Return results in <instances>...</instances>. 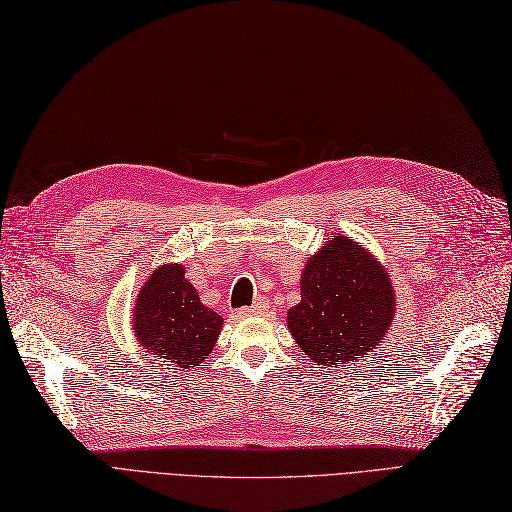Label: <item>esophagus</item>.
<instances>
[{"mask_svg":"<svg viewBox=\"0 0 512 512\" xmlns=\"http://www.w3.org/2000/svg\"><path fill=\"white\" fill-rule=\"evenodd\" d=\"M269 312V303L265 299H258L250 309H243V316H267Z\"/></svg>","mask_w":512,"mask_h":512,"instance_id":"1","label":"esophagus"}]
</instances>
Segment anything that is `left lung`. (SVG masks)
Here are the masks:
<instances>
[{"label": "left lung", "instance_id": "left-lung-1", "mask_svg": "<svg viewBox=\"0 0 512 512\" xmlns=\"http://www.w3.org/2000/svg\"><path fill=\"white\" fill-rule=\"evenodd\" d=\"M397 314L391 275L352 237H335L307 260L301 303L288 309V331L322 367H344L374 352Z\"/></svg>", "mask_w": 512, "mask_h": 512}]
</instances>
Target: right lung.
Returning <instances> with one entry per match:
<instances>
[{"instance_id":"obj_1","label":"right lung","mask_w":512,"mask_h":512,"mask_svg":"<svg viewBox=\"0 0 512 512\" xmlns=\"http://www.w3.org/2000/svg\"><path fill=\"white\" fill-rule=\"evenodd\" d=\"M224 318L200 303L179 262L160 265L138 290L132 309L136 342L164 365L190 369L209 359Z\"/></svg>"}]
</instances>
